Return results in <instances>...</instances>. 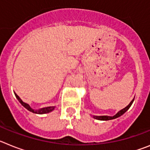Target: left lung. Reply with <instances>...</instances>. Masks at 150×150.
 I'll return each instance as SVG.
<instances>
[{"label":"left lung","mask_w":150,"mask_h":150,"mask_svg":"<svg viewBox=\"0 0 150 150\" xmlns=\"http://www.w3.org/2000/svg\"><path fill=\"white\" fill-rule=\"evenodd\" d=\"M134 98H133V100L130 102L129 104H128L127 107H125V108H123L122 110H121L119 111V112H118L116 115H114V116H92V117H93L94 119H95V120H103V121H107V120H114V119H116V118L120 117V116H121L122 115L124 114L125 112H126V111L128 110V109H129L130 107L132 106V103L134 102Z\"/></svg>","instance_id":"8db88e82"}]
</instances>
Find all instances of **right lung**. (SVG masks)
<instances>
[{
    "label": "right lung",
    "mask_w": 150,
    "mask_h": 150,
    "mask_svg": "<svg viewBox=\"0 0 150 150\" xmlns=\"http://www.w3.org/2000/svg\"><path fill=\"white\" fill-rule=\"evenodd\" d=\"M14 94H15V95H16V98L18 99V101L20 102V104H22V105L25 108H26L28 110H29L30 112H34V113H37V114H45V113H49V112H52V111H53L55 108V106H52V107H43V108H40V109H38V110H34V109H33V108H31L28 104H27V103H25L24 101H22V99H21L20 98L18 97V95H17V94L16 93V92H14Z\"/></svg>",
    "instance_id": "obj_1"
}]
</instances>
